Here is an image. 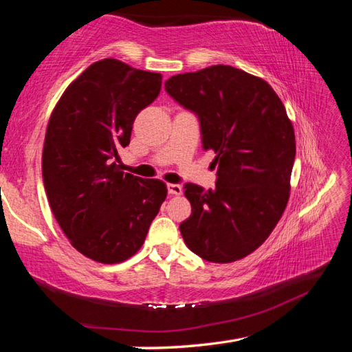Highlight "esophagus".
Here are the masks:
<instances>
[{
  "label": "esophagus",
  "instance_id": "34e87169",
  "mask_svg": "<svg viewBox=\"0 0 352 352\" xmlns=\"http://www.w3.org/2000/svg\"><path fill=\"white\" fill-rule=\"evenodd\" d=\"M168 192L170 195H180L182 194V186L177 183H169L168 184Z\"/></svg>",
  "mask_w": 352,
  "mask_h": 352
}]
</instances>
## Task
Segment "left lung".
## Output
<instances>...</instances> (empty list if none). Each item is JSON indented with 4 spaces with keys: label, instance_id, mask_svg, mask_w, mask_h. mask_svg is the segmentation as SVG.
<instances>
[{
    "label": "left lung",
    "instance_id": "8db88e82",
    "mask_svg": "<svg viewBox=\"0 0 352 352\" xmlns=\"http://www.w3.org/2000/svg\"><path fill=\"white\" fill-rule=\"evenodd\" d=\"M164 87L197 115L201 144L216 153V189L184 184V243L217 264L245 258L270 236L289 201L296 146L285 107L265 80L230 65L172 76Z\"/></svg>",
    "mask_w": 352,
    "mask_h": 352
}]
</instances>
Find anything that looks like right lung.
<instances>
[{"mask_svg":"<svg viewBox=\"0 0 352 352\" xmlns=\"http://www.w3.org/2000/svg\"><path fill=\"white\" fill-rule=\"evenodd\" d=\"M160 90V73L104 58L69 83L47 122L41 172L51 211L71 245L96 262L132 258L168 195L162 180L115 163Z\"/></svg>","mask_w":352,"mask_h":352,"instance_id":"1","label":"right lung"}]
</instances>
